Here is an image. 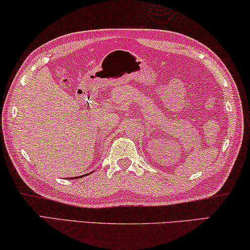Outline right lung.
<instances>
[{
    "label": "right lung",
    "instance_id": "add662e5",
    "mask_svg": "<svg viewBox=\"0 0 250 250\" xmlns=\"http://www.w3.org/2000/svg\"><path fill=\"white\" fill-rule=\"evenodd\" d=\"M93 172V171H92ZM90 172V173H92ZM90 173H86V175H82V176H78V177H72V178H69V179H79V178H82V177H85V176H89Z\"/></svg>",
    "mask_w": 250,
    "mask_h": 250
}]
</instances>
